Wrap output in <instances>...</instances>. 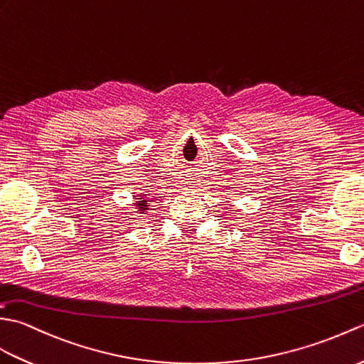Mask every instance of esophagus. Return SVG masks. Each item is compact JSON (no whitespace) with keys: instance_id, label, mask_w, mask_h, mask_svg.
<instances>
[{"instance_id":"34e87169","label":"esophagus","mask_w":364,"mask_h":364,"mask_svg":"<svg viewBox=\"0 0 364 364\" xmlns=\"http://www.w3.org/2000/svg\"><path fill=\"white\" fill-rule=\"evenodd\" d=\"M199 181H198V176H196V173H191L190 176H188V179H187V183H188V187H193V185H196Z\"/></svg>"}]
</instances>
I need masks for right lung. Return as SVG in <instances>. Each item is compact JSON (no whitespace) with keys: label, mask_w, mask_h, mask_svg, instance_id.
<instances>
[{"label":"right lung","mask_w":364,"mask_h":364,"mask_svg":"<svg viewBox=\"0 0 364 364\" xmlns=\"http://www.w3.org/2000/svg\"><path fill=\"white\" fill-rule=\"evenodd\" d=\"M139 199H140V200H136V203H135L136 208H139V212H140V213L148 212V210H149V203H151V200H148V198H146V196H140Z\"/></svg>","instance_id":"right-lung-1"}]
</instances>
